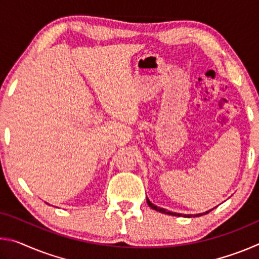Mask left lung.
<instances>
[{
  "label": "left lung",
  "mask_w": 259,
  "mask_h": 259,
  "mask_svg": "<svg viewBox=\"0 0 259 259\" xmlns=\"http://www.w3.org/2000/svg\"><path fill=\"white\" fill-rule=\"evenodd\" d=\"M146 201H147V204L150 205V207L152 208V209H154V210H156V211H159V212H162V213H166V214H171V216H183L182 213H177V212H171V211H168V210H165V209H163V208H160V207H157V205H155V204H153L150 200L148 199H146ZM210 211V210H209ZM209 211H207V212H203V213H199V214H194V216H193V214H188V216H186V214H184V217H199V216H202V214H205V213H208Z\"/></svg>",
  "instance_id": "obj_1"
}]
</instances>
